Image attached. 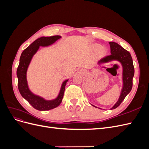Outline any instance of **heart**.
I'll use <instances>...</instances> for the list:
<instances>
[{"label":"heart","instance_id":"b5f03b06","mask_svg":"<svg viewBox=\"0 0 149 149\" xmlns=\"http://www.w3.org/2000/svg\"><path fill=\"white\" fill-rule=\"evenodd\" d=\"M92 49L94 51L97 50V54L101 56L104 55L106 53V49L104 47H100L99 44L94 43L92 45Z\"/></svg>","mask_w":149,"mask_h":149}]
</instances>
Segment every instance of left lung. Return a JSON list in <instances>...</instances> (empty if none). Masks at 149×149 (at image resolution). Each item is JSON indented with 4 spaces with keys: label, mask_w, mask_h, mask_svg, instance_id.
<instances>
[{
    "label": "left lung",
    "mask_w": 149,
    "mask_h": 149,
    "mask_svg": "<svg viewBox=\"0 0 149 149\" xmlns=\"http://www.w3.org/2000/svg\"><path fill=\"white\" fill-rule=\"evenodd\" d=\"M109 45L111 47V55L102 58L98 62V63L100 64V63H107L111 60H118L123 66V88L122 89L119 100L111 109H116V107H118L120 104L126 96L131 91L132 88V79L134 75V67L132 56L128 51L126 50L117 43L111 42H109ZM94 107H97L96 106Z\"/></svg>",
    "instance_id": "1"
}]
</instances>
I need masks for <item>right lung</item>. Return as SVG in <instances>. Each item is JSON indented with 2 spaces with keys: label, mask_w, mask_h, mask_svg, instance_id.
I'll return each instance as SVG.
<instances>
[{
  "label": "right lung",
  "mask_w": 149,
  "mask_h": 149,
  "mask_svg": "<svg viewBox=\"0 0 149 149\" xmlns=\"http://www.w3.org/2000/svg\"><path fill=\"white\" fill-rule=\"evenodd\" d=\"M60 38L61 36L59 35L40 37L25 49L20 58V63L17 70L18 88L22 96L25 99L33 108L38 111H48L54 109L60 104L63 97L65 86L68 80L67 79L63 83L59 95L55 100L47 101L41 97L35 95L30 91L26 81V71L31 58L37 52L40 46L47 47L50 45Z\"/></svg>",
  "instance_id": "right-lung-1"
}]
</instances>
